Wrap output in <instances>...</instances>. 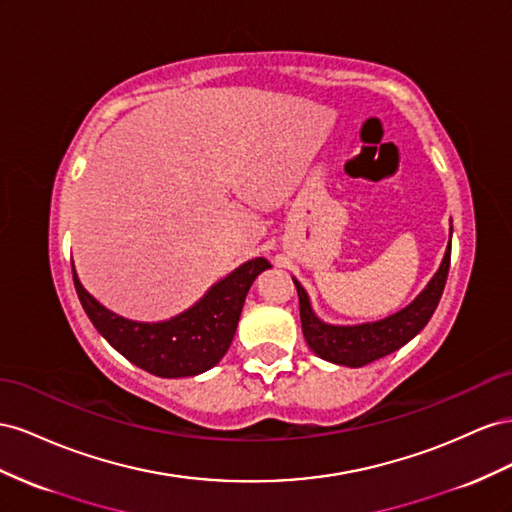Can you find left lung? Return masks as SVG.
<instances>
[{
	"mask_svg": "<svg viewBox=\"0 0 512 512\" xmlns=\"http://www.w3.org/2000/svg\"><path fill=\"white\" fill-rule=\"evenodd\" d=\"M448 268L450 242L440 270L435 272L429 285L422 289V294L410 306H405L403 311L394 313L386 319L360 326L324 324V321L315 317L304 287L294 279L298 289L300 321L306 343H309V347L319 358L334 364H345V367H364V364L397 352L399 347H403L407 341H412L416 334L429 324L437 304H440L442 291L448 279Z\"/></svg>",
	"mask_w": 512,
	"mask_h": 512,
	"instance_id": "8db88e82",
	"label": "left lung"
}]
</instances>
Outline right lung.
I'll list each match as a JSON object with an SVG mask.
<instances>
[{"label": "right lung", "mask_w": 512, "mask_h": 512, "mask_svg": "<svg viewBox=\"0 0 512 512\" xmlns=\"http://www.w3.org/2000/svg\"><path fill=\"white\" fill-rule=\"evenodd\" d=\"M270 261L257 257L218 281L193 309L158 324H141L107 311L79 283L77 296L96 330L139 369L158 377H191L218 364L233 341L238 319L257 274Z\"/></svg>", "instance_id": "obj_1"}]
</instances>
